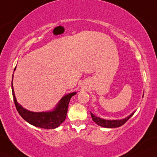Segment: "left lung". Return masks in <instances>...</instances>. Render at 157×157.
<instances>
[{
    "mask_svg": "<svg viewBox=\"0 0 157 157\" xmlns=\"http://www.w3.org/2000/svg\"><path fill=\"white\" fill-rule=\"evenodd\" d=\"M144 97V96H143ZM135 112L132 113L131 114L129 115L128 117H127L124 119H122V120H105V119L100 118L99 117L95 116L93 113L90 112L91 117H92L93 122H95L99 126H101L103 128H118L123 125V124L130 119L132 115L134 114Z\"/></svg>",
    "mask_w": 157,
    "mask_h": 157,
    "instance_id": "left-lung-1",
    "label": "left lung"
}]
</instances>
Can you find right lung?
<instances>
[{"label": "right lung", "mask_w": 157, "mask_h": 157, "mask_svg": "<svg viewBox=\"0 0 157 157\" xmlns=\"http://www.w3.org/2000/svg\"><path fill=\"white\" fill-rule=\"evenodd\" d=\"M13 75L12 77V82H11L13 101H14L17 110L24 120L32 125L37 127V128L47 129V130L58 128L61 123L64 122L67 117L69 101L73 96L76 94V92L68 93L66 96H63L53 110L41 112H31L23 108L17 102L14 91H13Z\"/></svg>", "instance_id": "right-lung-1"}]
</instances>
